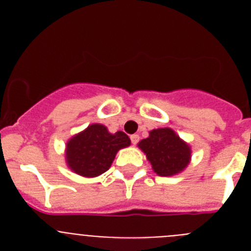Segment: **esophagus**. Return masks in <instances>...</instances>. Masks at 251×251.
<instances>
[{
    "label": "esophagus",
    "mask_w": 251,
    "mask_h": 251,
    "mask_svg": "<svg viewBox=\"0 0 251 251\" xmlns=\"http://www.w3.org/2000/svg\"><path fill=\"white\" fill-rule=\"evenodd\" d=\"M130 141H132L133 145H137V143H138V141H139L138 134H132V136H130Z\"/></svg>",
    "instance_id": "34e87169"
}]
</instances>
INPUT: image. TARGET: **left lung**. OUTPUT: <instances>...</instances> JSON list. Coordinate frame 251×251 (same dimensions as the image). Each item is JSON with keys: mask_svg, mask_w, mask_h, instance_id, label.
Masks as SVG:
<instances>
[{"mask_svg": "<svg viewBox=\"0 0 251 251\" xmlns=\"http://www.w3.org/2000/svg\"><path fill=\"white\" fill-rule=\"evenodd\" d=\"M138 148L146 154L152 170L162 177L181 174L191 162V146L172 128L150 130V136L139 142Z\"/></svg>", "mask_w": 251, "mask_h": 251, "instance_id": "1", "label": "left lung"}]
</instances>
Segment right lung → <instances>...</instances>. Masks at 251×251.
Here are the masks:
<instances>
[{
	"label": "right lung",
	"instance_id": "obj_1",
	"mask_svg": "<svg viewBox=\"0 0 251 251\" xmlns=\"http://www.w3.org/2000/svg\"><path fill=\"white\" fill-rule=\"evenodd\" d=\"M128 146L130 139L124 132L110 133L103 124L93 123L66 142V166L81 177H98L109 170L118 151Z\"/></svg>",
	"mask_w": 251,
	"mask_h": 251
}]
</instances>
